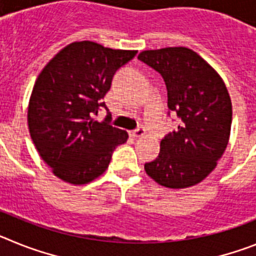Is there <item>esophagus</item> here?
Returning <instances> with one entry per match:
<instances>
[{
    "label": "esophagus",
    "mask_w": 256,
    "mask_h": 256,
    "mask_svg": "<svg viewBox=\"0 0 256 256\" xmlns=\"http://www.w3.org/2000/svg\"><path fill=\"white\" fill-rule=\"evenodd\" d=\"M144 134H146V132H144V126H140L138 130H136L134 132H132L133 137H144Z\"/></svg>",
    "instance_id": "1"
}]
</instances>
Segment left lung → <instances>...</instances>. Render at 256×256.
<instances>
[{
	"label": "left lung",
	"mask_w": 256,
	"mask_h": 256,
	"mask_svg": "<svg viewBox=\"0 0 256 256\" xmlns=\"http://www.w3.org/2000/svg\"><path fill=\"white\" fill-rule=\"evenodd\" d=\"M164 78L168 108L180 118L178 130L160 142V154L144 170L160 186L187 188L214 170L227 148L232 102L222 76L187 47L146 50L138 55Z\"/></svg>",
	"instance_id": "1"
}]
</instances>
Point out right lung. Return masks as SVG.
I'll use <instances>...</instances> for the list:
<instances>
[{
	"instance_id": "right-lung-1",
	"label": "right lung",
	"mask_w": 256,
	"mask_h": 256,
	"mask_svg": "<svg viewBox=\"0 0 256 256\" xmlns=\"http://www.w3.org/2000/svg\"><path fill=\"white\" fill-rule=\"evenodd\" d=\"M136 50H114L92 40L68 44L38 76L28 105V128L38 154L52 173L80 186L108 169L126 130L97 122L116 69Z\"/></svg>"
}]
</instances>
